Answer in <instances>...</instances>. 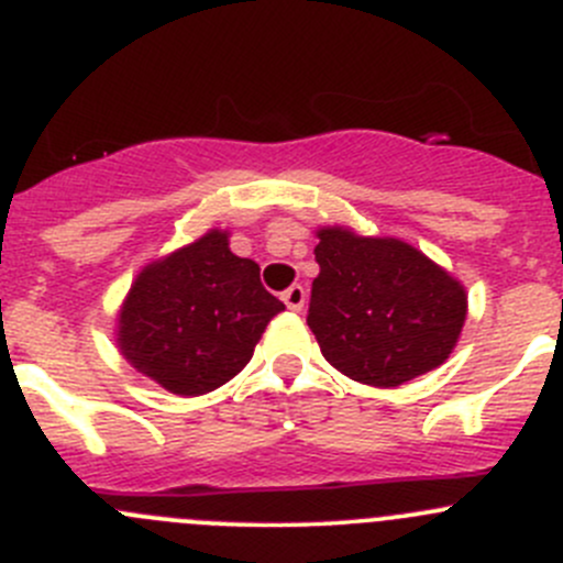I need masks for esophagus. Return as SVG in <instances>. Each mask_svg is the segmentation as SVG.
<instances>
[{"instance_id": "esophagus-1", "label": "esophagus", "mask_w": 563, "mask_h": 563, "mask_svg": "<svg viewBox=\"0 0 563 563\" xmlns=\"http://www.w3.org/2000/svg\"><path fill=\"white\" fill-rule=\"evenodd\" d=\"M305 299H308V291L302 286H291L288 291H283V302H286L288 310L299 313L305 308Z\"/></svg>"}]
</instances>
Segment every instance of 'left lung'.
I'll list each match as a JSON object with an SVG mask.
<instances>
[{"label": "left lung", "mask_w": 563, "mask_h": 563, "mask_svg": "<svg viewBox=\"0 0 563 563\" xmlns=\"http://www.w3.org/2000/svg\"><path fill=\"white\" fill-rule=\"evenodd\" d=\"M321 266L308 327L334 371L367 387H400L450 360L468 313L463 283L422 250L345 225L316 231Z\"/></svg>", "instance_id": "obj_1"}]
</instances>
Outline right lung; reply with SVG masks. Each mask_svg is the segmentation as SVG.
Masks as SVG:
<instances>
[{
    "label": "right lung",
    "mask_w": 563,
    "mask_h": 563,
    "mask_svg": "<svg viewBox=\"0 0 563 563\" xmlns=\"http://www.w3.org/2000/svg\"><path fill=\"white\" fill-rule=\"evenodd\" d=\"M286 305L261 286L255 261L209 229L135 275L117 313L119 354L181 397L207 395L236 376Z\"/></svg>",
    "instance_id": "add662e5"
}]
</instances>
